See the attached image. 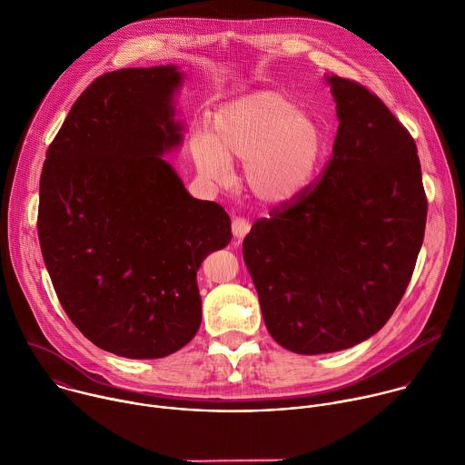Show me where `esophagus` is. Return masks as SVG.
I'll use <instances>...</instances> for the list:
<instances>
[{"label":"esophagus","instance_id":"1","mask_svg":"<svg viewBox=\"0 0 465 465\" xmlns=\"http://www.w3.org/2000/svg\"><path fill=\"white\" fill-rule=\"evenodd\" d=\"M250 228H252V224H250V221L244 219V217H235L233 223H232V232H233V235H235L237 239H242V237L250 232Z\"/></svg>","mask_w":465,"mask_h":465}]
</instances>
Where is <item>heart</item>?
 Returning <instances> with one entry per match:
<instances>
[{
	"instance_id": "b5f03b06",
	"label": "heart",
	"mask_w": 465,
	"mask_h": 465,
	"mask_svg": "<svg viewBox=\"0 0 465 465\" xmlns=\"http://www.w3.org/2000/svg\"><path fill=\"white\" fill-rule=\"evenodd\" d=\"M325 145L322 123L276 90L223 104L212 134H196L191 142L198 169L210 178H223L232 162H246L250 193L269 206L287 204L305 191L323 162Z\"/></svg>"
}]
</instances>
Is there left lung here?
<instances>
[{"instance_id":"8db88e82","label":"left lung","mask_w":465,"mask_h":465,"mask_svg":"<svg viewBox=\"0 0 465 465\" xmlns=\"http://www.w3.org/2000/svg\"><path fill=\"white\" fill-rule=\"evenodd\" d=\"M327 83L339 130L322 178L259 219L242 242L264 325L300 355L377 333L409 287L427 223L411 132L362 84Z\"/></svg>"}]
</instances>
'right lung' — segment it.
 Wrapping results in <instances>:
<instances>
[{"label": "right lung", "mask_w": 465, "mask_h": 465, "mask_svg": "<svg viewBox=\"0 0 465 465\" xmlns=\"http://www.w3.org/2000/svg\"><path fill=\"white\" fill-rule=\"evenodd\" d=\"M176 65L97 77L47 149L38 239L58 302L97 348L162 359L203 320L196 271L232 239L223 206L196 201L162 156L182 143Z\"/></svg>", "instance_id": "add662e5"}]
</instances>
